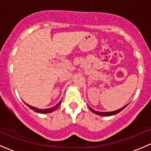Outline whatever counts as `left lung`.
Wrapping results in <instances>:
<instances>
[{"mask_svg":"<svg viewBox=\"0 0 151 151\" xmlns=\"http://www.w3.org/2000/svg\"><path fill=\"white\" fill-rule=\"evenodd\" d=\"M126 106H127V105H126L125 106H124V107H123V108H121V109H118V110H116V111H109V112L96 111H94V110H93V109H91V107H89V109H90V110L91 111L93 112V113L96 114H98V115H100V116H109L115 115V114H118V113H119V112L121 111H122L123 109H124V108H126Z\"/></svg>","mask_w":151,"mask_h":151,"instance_id":"obj_1","label":"left lung"}]
</instances>
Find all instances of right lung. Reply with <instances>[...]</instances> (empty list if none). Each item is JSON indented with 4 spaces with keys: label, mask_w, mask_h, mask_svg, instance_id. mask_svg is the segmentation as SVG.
Instances as JSON below:
<instances>
[{
    "label": "right lung",
    "mask_w": 151,
    "mask_h": 151,
    "mask_svg": "<svg viewBox=\"0 0 151 151\" xmlns=\"http://www.w3.org/2000/svg\"><path fill=\"white\" fill-rule=\"evenodd\" d=\"M62 101H60L59 103L57 104L56 106H55L53 107H51V108H49V109H39L37 108H36V107H34L32 106H30L29 104H27L25 103V104L27 106L29 107V108L32 109V110H33L35 112H37V113H40V114H47V113H51V112L54 111L56 110L58 108L59 106L60 105V104H61Z\"/></svg>",
    "instance_id": "obj_1"
}]
</instances>
